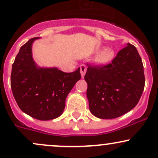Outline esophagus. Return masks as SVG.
I'll list each match as a JSON object with an SVG mask.
<instances>
[{
    "label": "esophagus",
    "instance_id": "1",
    "mask_svg": "<svg viewBox=\"0 0 158 158\" xmlns=\"http://www.w3.org/2000/svg\"><path fill=\"white\" fill-rule=\"evenodd\" d=\"M86 71H87V67L85 66V64L80 65V73H81V77L83 78V77H85Z\"/></svg>",
    "mask_w": 158,
    "mask_h": 158
}]
</instances>
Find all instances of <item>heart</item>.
<instances>
[{"mask_svg": "<svg viewBox=\"0 0 158 158\" xmlns=\"http://www.w3.org/2000/svg\"><path fill=\"white\" fill-rule=\"evenodd\" d=\"M114 50L110 48H106L98 54L97 58H96V60L100 64H104V63L108 62L114 58Z\"/></svg>", "mask_w": 158, "mask_h": 158, "instance_id": "1", "label": "heart"}]
</instances>
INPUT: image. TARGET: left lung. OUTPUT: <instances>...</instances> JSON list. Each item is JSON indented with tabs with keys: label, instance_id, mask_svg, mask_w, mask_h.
I'll return each mask as SVG.
<instances>
[{
	"label": "left lung",
	"instance_id": "8db88e82",
	"mask_svg": "<svg viewBox=\"0 0 158 158\" xmlns=\"http://www.w3.org/2000/svg\"><path fill=\"white\" fill-rule=\"evenodd\" d=\"M85 81L90 112L114 119L137 106L145 86L143 65L137 48L128 44L106 65H88Z\"/></svg>",
	"mask_w": 158,
	"mask_h": 158
}]
</instances>
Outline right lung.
Instances as JSON below:
<instances>
[{
	"instance_id": "obj_1",
	"label": "right lung",
	"mask_w": 158,
	"mask_h": 158,
	"mask_svg": "<svg viewBox=\"0 0 158 158\" xmlns=\"http://www.w3.org/2000/svg\"><path fill=\"white\" fill-rule=\"evenodd\" d=\"M39 37L21 46L12 64L11 88L20 109L39 120H50L62 114L67 96L81 79L79 68L64 73L56 68H39L32 56V45Z\"/></svg>"
}]
</instances>
